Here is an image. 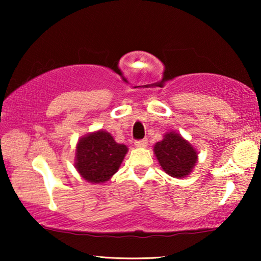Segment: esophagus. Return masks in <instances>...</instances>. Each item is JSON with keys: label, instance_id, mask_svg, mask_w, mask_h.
<instances>
[{"label": "esophagus", "instance_id": "esophagus-1", "mask_svg": "<svg viewBox=\"0 0 261 261\" xmlns=\"http://www.w3.org/2000/svg\"><path fill=\"white\" fill-rule=\"evenodd\" d=\"M135 145L137 147H146L147 146V139H140V140H136Z\"/></svg>", "mask_w": 261, "mask_h": 261}]
</instances>
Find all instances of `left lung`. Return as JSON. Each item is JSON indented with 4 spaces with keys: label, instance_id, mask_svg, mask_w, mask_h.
Wrapping results in <instances>:
<instances>
[{
    "label": "left lung",
    "instance_id": "8db88e82",
    "mask_svg": "<svg viewBox=\"0 0 261 261\" xmlns=\"http://www.w3.org/2000/svg\"><path fill=\"white\" fill-rule=\"evenodd\" d=\"M154 153L162 169L176 178L191 173L197 162V152L187 140L175 132H169L155 144Z\"/></svg>",
    "mask_w": 261,
    "mask_h": 261
}]
</instances>
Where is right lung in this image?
<instances>
[{"label":"right lung","mask_w":261,"mask_h":261,"mask_svg":"<svg viewBox=\"0 0 261 261\" xmlns=\"http://www.w3.org/2000/svg\"><path fill=\"white\" fill-rule=\"evenodd\" d=\"M127 148L117 144L108 132L100 130L78 141L76 168L84 179L103 183L116 173Z\"/></svg>","instance_id":"add662e5"}]
</instances>
